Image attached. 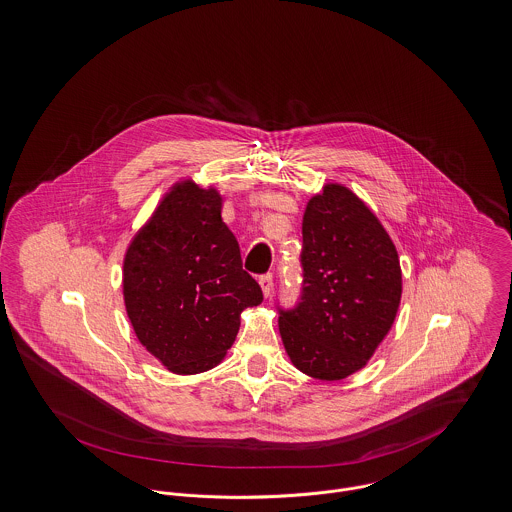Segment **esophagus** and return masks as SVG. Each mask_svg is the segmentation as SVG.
<instances>
[{"instance_id":"esophagus-1","label":"esophagus","mask_w":512,"mask_h":512,"mask_svg":"<svg viewBox=\"0 0 512 512\" xmlns=\"http://www.w3.org/2000/svg\"><path fill=\"white\" fill-rule=\"evenodd\" d=\"M259 284H261V290H263L265 298H269V296H271V290H273V275H263V277L259 279Z\"/></svg>"}]
</instances>
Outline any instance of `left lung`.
Listing matches in <instances>:
<instances>
[{"label": "left lung", "instance_id": "left-lung-1", "mask_svg": "<svg viewBox=\"0 0 512 512\" xmlns=\"http://www.w3.org/2000/svg\"><path fill=\"white\" fill-rule=\"evenodd\" d=\"M304 290L279 332L290 363L320 381L363 369L397 318V247L373 210L345 184L326 182L302 218Z\"/></svg>", "mask_w": 512, "mask_h": 512}]
</instances>
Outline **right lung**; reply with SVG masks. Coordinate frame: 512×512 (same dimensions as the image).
I'll use <instances>...</instances> for the list:
<instances>
[{
  "label": "right lung",
  "mask_w": 512,
  "mask_h": 512,
  "mask_svg": "<svg viewBox=\"0 0 512 512\" xmlns=\"http://www.w3.org/2000/svg\"><path fill=\"white\" fill-rule=\"evenodd\" d=\"M214 184L180 178L165 192L123 255V304L139 343L174 375L220 365L241 312L263 302L243 271Z\"/></svg>",
  "instance_id": "add662e5"
}]
</instances>
